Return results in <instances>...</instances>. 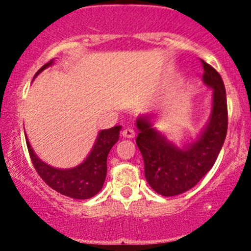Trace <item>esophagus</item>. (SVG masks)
I'll use <instances>...</instances> for the list:
<instances>
[{
    "label": "esophagus",
    "instance_id": "34e87169",
    "mask_svg": "<svg viewBox=\"0 0 251 251\" xmlns=\"http://www.w3.org/2000/svg\"><path fill=\"white\" fill-rule=\"evenodd\" d=\"M135 135H136L135 130H133V128H131V127H126L125 130L123 131V136L125 138H133V137H135Z\"/></svg>",
    "mask_w": 251,
    "mask_h": 251
}]
</instances>
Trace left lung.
I'll return each mask as SVG.
<instances>
[{"label":"left lung","mask_w":251,"mask_h":251,"mask_svg":"<svg viewBox=\"0 0 251 251\" xmlns=\"http://www.w3.org/2000/svg\"><path fill=\"white\" fill-rule=\"evenodd\" d=\"M203 80L212 88V109L207 125L193 143L178 148L160 135L148 116L137 119L136 143L144 161L149 186L164 197H174L193 188L214 166L227 135V100L224 81L210 64L201 60Z\"/></svg>","instance_id":"8db88e82"}]
</instances>
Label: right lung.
Listing matches in <instances>:
<instances>
[{"label":"right lung","instance_id":"right-lung-1","mask_svg":"<svg viewBox=\"0 0 251 251\" xmlns=\"http://www.w3.org/2000/svg\"><path fill=\"white\" fill-rule=\"evenodd\" d=\"M53 60L45 64L35 74L34 78L44 69L52 65ZM121 126H114L98 133L95 146L86 160L72 169H55L37 158L26 138L27 151L35 170L52 189L63 196L74 199H90L102 189L107 176V158L111 147L120 136Z\"/></svg>","mask_w":251,"mask_h":251}]
</instances>
